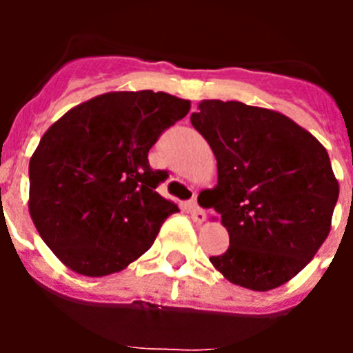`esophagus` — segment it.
<instances>
[{
    "mask_svg": "<svg viewBox=\"0 0 353 353\" xmlns=\"http://www.w3.org/2000/svg\"><path fill=\"white\" fill-rule=\"evenodd\" d=\"M189 212H191L194 223L201 224L207 221V214H205V210H201V208H199V205L196 203V201H191V203H189Z\"/></svg>",
    "mask_w": 353,
    "mask_h": 353,
    "instance_id": "1",
    "label": "esophagus"
}]
</instances>
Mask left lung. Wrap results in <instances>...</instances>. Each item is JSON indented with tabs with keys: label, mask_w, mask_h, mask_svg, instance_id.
Masks as SVG:
<instances>
[{
	"label": "left lung",
	"mask_w": 353,
	"mask_h": 353,
	"mask_svg": "<svg viewBox=\"0 0 353 353\" xmlns=\"http://www.w3.org/2000/svg\"><path fill=\"white\" fill-rule=\"evenodd\" d=\"M191 123L217 161L207 207L230 248L210 261L254 292L288 283L325 242L339 183L325 146L292 118L236 101H201Z\"/></svg>",
	"instance_id": "left-lung-1"
}]
</instances>
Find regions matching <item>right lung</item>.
<instances>
[{"mask_svg": "<svg viewBox=\"0 0 353 353\" xmlns=\"http://www.w3.org/2000/svg\"><path fill=\"white\" fill-rule=\"evenodd\" d=\"M191 101L164 92H109L54 121L30 159V208L37 232L76 274L120 272L145 254L176 203L155 187L148 164L162 130Z\"/></svg>", "mask_w": 353, "mask_h": 353, "instance_id": "1", "label": "right lung"}]
</instances>
